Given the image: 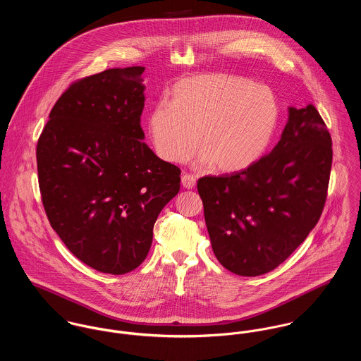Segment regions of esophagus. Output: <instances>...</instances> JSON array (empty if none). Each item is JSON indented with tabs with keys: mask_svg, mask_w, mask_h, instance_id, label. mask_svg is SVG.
Here are the masks:
<instances>
[{
	"mask_svg": "<svg viewBox=\"0 0 361 361\" xmlns=\"http://www.w3.org/2000/svg\"><path fill=\"white\" fill-rule=\"evenodd\" d=\"M182 185L186 189H192L196 186V176L190 175V173H183L182 175Z\"/></svg>",
	"mask_w": 361,
	"mask_h": 361,
	"instance_id": "esophagus-1",
	"label": "esophagus"
}]
</instances>
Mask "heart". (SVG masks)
<instances>
[{
    "instance_id": "obj_1",
    "label": "heart",
    "mask_w": 361,
    "mask_h": 361,
    "mask_svg": "<svg viewBox=\"0 0 361 361\" xmlns=\"http://www.w3.org/2000/svg\"><path fill=\"white\" fill-rule=\"evenodd\" d=\"M278 119L268 87L243 76L204 73L179 80L166 104L152 109L147 128L157 153L169 162L188 161L199 142L202 162L238 172L264 154Z\"/></svg>"
}]
</instances>
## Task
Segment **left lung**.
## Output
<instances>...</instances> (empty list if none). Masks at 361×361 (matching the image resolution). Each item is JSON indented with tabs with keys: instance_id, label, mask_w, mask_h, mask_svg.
<instances>
[{
	"instance_id": "1",
	"label": "left lung",
	"mask_w": 361,
	"mask_h": 361,
	"mask_svg": "<svg viewBox=\"0 0 361 361\" xmlns=\"http://www.w3.org/2000/svg\"><path fill=\"white\" fill-rule=\"evenodd\" d=\"M332 140L317 108H289L269 154L243 171L197 182L216 259L257 276L289 257L317 225L326 200Z\"/></svg>"
}]
</instances>
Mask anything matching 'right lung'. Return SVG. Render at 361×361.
Instances as JSON below:
<instances>
[{
	"label": "right lung",
	"instance_id": "1",
	"mask_svg": "<svg viewBox=\"0 0 361 361\" xmlns=\"http://www.w3.org/2000/svg\"><path fill=\"white\" fill-rule=\"evenodd\" d=\"M143 66L73 82L56 100L36 149L42 202L69 252L105 274L137 268L180 169L143 143Z\"/></svg>",
	"mask_w": 361,
	"mask_h": 361
}]
</instances>
